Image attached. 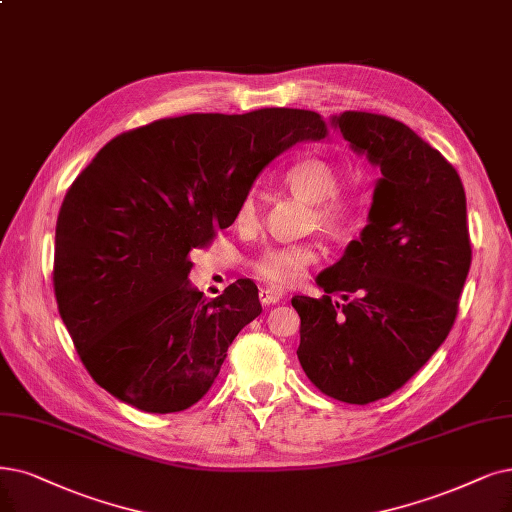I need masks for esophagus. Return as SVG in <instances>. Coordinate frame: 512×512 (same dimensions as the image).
<instances>
[{
    "label": "esophagus",
    "instance_id": "1",
    "mask_svg": "<svg viewBox=\"0 0 512 512\" xmlns=\"http://www.w3.org/2000/svg\"><path fill=\"white\" fill-rule=\"evenodd\" d=\"M280 299H282V293L278 289H272V287L259 289V301L263 306H274V304H278Z\"/></svg>",
    "mask_w": 512,
    "mask_h": 512
}]
</instances>
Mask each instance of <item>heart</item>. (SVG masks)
<instances>
[{
  "label": "heart",
  "mask_w": 512,
  "mask_h": 512,
  "mask_svg": "<svg viewBox=\"0 0 512 512\" xmlns=\"http://www.w3.org/2000/svg\"><path fill=\"white\" fill-rule=\"evenodd\" d=\"M282 183L295 196L314 204V221L320 230L342 234L354 221L356 204L348 194L339 192L342 168L325 158H304L289 166L282 175ZM259 215L255 194L246 196L236 213L240 227L253 225ZM316 261V251L310 244L278 246L263 253L255 261V272L274 287H289L304 278L306 270Z\"/></svg>",
  "instance_id": "obj_1"
}]
</instances>
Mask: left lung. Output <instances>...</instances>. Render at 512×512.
<instances>
[{
	"label": "left lung",
	"instance_id": "1",
	"mask_svg": "<svg viewBox=\"0 0 512 512\" xmlns=\"http://www.w3.org/2000/svg\"><path fill=\"white\" fill-rule=\"evenodd\" d=\"M331 126L382 177L361 238L316 276L325 295L291 299L297 358L320 392L367 405L405 386L453 327L472 259L466 194L456 168L403 122L344 111Z\"/></svg>",
	"mask_w": 512,
	"mask_h": 512
}]
</instances>
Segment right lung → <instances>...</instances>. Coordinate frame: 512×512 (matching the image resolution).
<instances>
[{"instance_id": "1", "label": "right lung", "mask_w": 512, "mask_h": 512, "mask_svg": "<svg viewBox=\"0 0 512 512\" xmlns=\"http://www.w3.org/2000/svg\"><path fill=\"white\" fill-rule=\"evenodd\" d=\"M325 135L306 109L189 113L128 130L92 158L63 200L52 278L94 382L147 413L202 399L261 304L249 278L202 297L189 251L234 223L276 156Z\"/></svg>"}]
</instances>
